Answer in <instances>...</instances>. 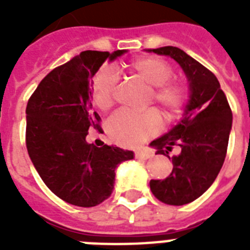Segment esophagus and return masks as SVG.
I'll use <instances>...</instances> for the list:
<instances>
[{
	"label": "esophagus",
	"mask_w": 250,
	"mask_h": 250,
	"mask_svg": "<svg viewBox=\"0 0 250 250\" xmlns=\"http://www.w3.org/2000/svg\"><path fill=\"white\" fill-rule=\"evenodd\" d=\"M149 157H150V153L146 152V150H139V152L135 153V158H136V160L145 161L148 160Z\"/></svg>",
	"instance_id": "1"
}]
</instances>
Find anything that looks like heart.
Returning <instances> with one entry per match:
<instances>
[{
	"mask_svg": "<svg viewBox=\"0 0 250 250\" xmlns=\"http://www.w3.org/2000/svg\"><path fill=\"white\" fill-rule=\"evenodd\" d=\"M129 75L141 80L149 88L148 104L160 106L167 121H175L183 113L188 98V88L184 82L174 79L172 67L158 57H140L131 61L127 67ZM92 101L100 110L114 105L118 93V78L111 68H104L90 83ZM162 128V118L156 109L143 113L121 110L106 122V131L117 144L135 148L154 136Z\"/></svg>",
	"mask_w": 250,
	"mask_h": 250,
	"instance_id": "heart-1",
	"label": "heart"
}]
</instances>
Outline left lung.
<instances>
[{"label": "left lung", "mask_w": 250, "mask_h": 250, "mask_svg": "<svg viewBox=\"0 0 250 250\" xmlns=\"http://www.w3.org/2000/svg\"><path fill=\"white\" fill-rule=\"evenodd\" d=\"M148 52L174 58L189 82L184 118L150 144L158 149L156 154L165 156L175 145L182 149L179 156L172 157L171 174L162 180L152 179L150 189L164 204L186 205L206 192L219 174L227 154L232 111L215 75L182 49L162 46Z\"/></svg>", "instance_id": "8db88e82"}]
</instances>
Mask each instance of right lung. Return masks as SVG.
<instances>
[{
  "instance_id": "add662e5",
  "label": "right lung",
  "mask_w": 250,
  "mask_h": 250,
  "mask_svg": "<svg viewBox=\"0 0 250 250\" xmlns=\"http://www.w3.org/2000/svg\"><path fill=\"white\" fill-rule=\"evenodd\" d=\"M125 50H85L49 72L27 104L25 145L42 182L61 200L92 208L110 197L115 168L133 158L131 150L86 143L102 133L101 118L92 109L89 82L104 62Z\"/></svg>"
}]
</instances>
